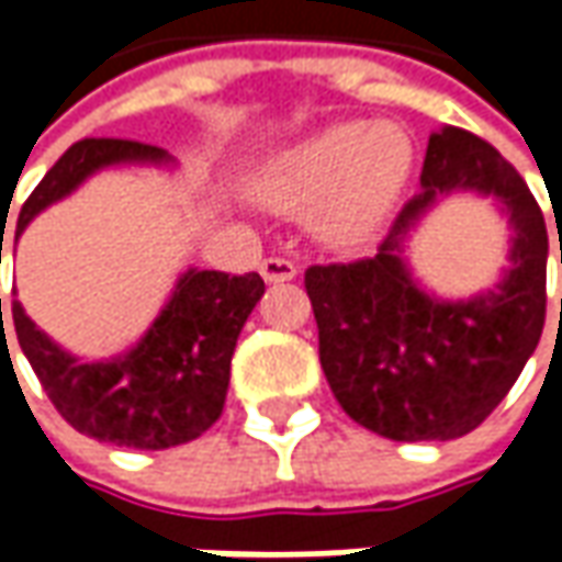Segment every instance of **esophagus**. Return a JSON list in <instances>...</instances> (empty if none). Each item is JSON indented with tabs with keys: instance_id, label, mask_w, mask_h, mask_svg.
Returning a JSON list of instances; mask_svg holds the SVG:
<instances>
[{
	"instance_id": "34e87169",
	"label": "esophagus",
	"mask_w": 562,
	"mask_h": 562,
	"mask_svg": "<svg viewBox=\"0 0 562 562\" xmlns=\"http://www.w3.org/2000/svg\"><path fill=\"white\" fill-rule=\"evenodd\" d=\"M262 278L269 281V284H281V281H293L296 278V266H293L291 259H281V256H269V259H262Z\"/></svg>"
}]
</instances>
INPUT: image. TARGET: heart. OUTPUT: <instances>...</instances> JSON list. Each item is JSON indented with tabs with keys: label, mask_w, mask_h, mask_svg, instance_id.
Listing matches in <instances>:
<instances>
[{
	"label": "heart",
	"mask_w": 562,
	"mask_h": 562,
	"mask_svg": "<svg viewBox=\"0 0 562 562\" xmlns=\"http://www.w3.org/2000/svg\"><path fill=\"white\" fill-rule=\"evenodd\" d=\"M413 175V140L391 121H340L269 156L252 196L271 212H310L328 247L366 244L394 212Z\"/></svg>",
	"instance_id": "1"
}]
</instances>
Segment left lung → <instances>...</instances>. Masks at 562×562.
Returning <instances> with one entry per match:
<instances>
[{
  "mask_svg": "<svg viewBox=\"0 0 562 562\" xmlns=\"http://www.w3.org/2000/svg\"><path fill=\"white\" fill-rule=\"evenodd\" d=\"M419 181L375 256L306 269V293L318 359L344 413L391 441H450L494 413L541 340L548 225L519 171L460 127L428 137ZM450 192L491 195L514 231L508 271L469 301L425 292L402 256L415 225Z\"/></svg>",
  "mask_w": 562,
  "mask_h": 562,
  "instance_id": "8db88e82",
  "label": "left lung"
}]
</instances>
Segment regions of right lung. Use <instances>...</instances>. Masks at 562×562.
Wrapping results in <instances>:
<instances>
[{
  "instance_id": "1",
  "label": "right lung",
  "mask_w": 562,
  "mask_h": 562,
  "mask_svg": "<svg viewBox=\"0 0 562 562\" xmlns=\"http://www.w3.org/2000/svg\"><path fill=\"white\" fill-rule=\"evenodd\" d=\"M115 165H175V159L159 146L137 140L90 137L75 143L21 205L14 240L43 209L71 196L90 175ZM262 293L266 281L256 271L187 269L149 331L131 350L93 362L61 350L33 325L18 300L11 303V318L43 391L71 428L115 447L165 450L200 438L222 416L231 357Z\"/></svg>"
}]
</instances>
